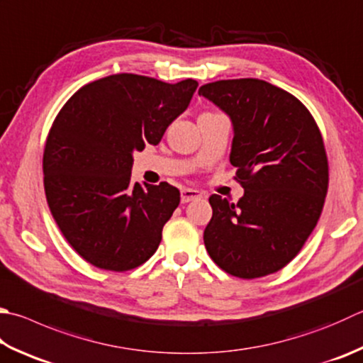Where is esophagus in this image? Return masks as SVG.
<instances>
[{"label":"esophagus","mask_w":363,"mask_h":363,"mask_svg":"<svg viewBox=\"0 0 363 363\" xmlns=\"http://www.w3.org/2000/svg\"><path fill=\"white\" fill-rule=\"evenodd\" d=\"M201 196H202V194L199 193V191L191 189V188H184V189H182V203H188V202H191V201L199 199Z\"/></svg>","instance_id":"1"}]
</instances>
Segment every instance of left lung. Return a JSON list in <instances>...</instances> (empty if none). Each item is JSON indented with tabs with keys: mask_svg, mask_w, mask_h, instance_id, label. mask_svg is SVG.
Segmentation results:
<instances>
[{
	"mask_svg": "<svg viewBox=\"0 0 363 363\" xmlns=\"http://www.w3.org/2000/svg\"><path fill=\"white\" fill-rule=\"evenodd\" d=\"M199 96L232 123L229 160L245 189L237 203L210 196L205 248L238 278L278 272L298 255L324 207L329 166L323 135L302 102L265 80H218L202 85Z\"/></svg>",
	"mask_w": 363,
	"mask_h": 363,
	"instance_id": "1",
	"label": "left lung"
}]
</instances>
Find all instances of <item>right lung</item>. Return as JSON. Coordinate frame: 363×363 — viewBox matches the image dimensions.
<instances>
[{
  "instance_id": "obj_1",
  "label": "right lung",
  "mask_w": 363,
  "mask_h": 363,
  "mask_svg": "<svg viewBox=\"0 0 363 363\" xmlns=\"http://www.w3.org/2000/svg\"><path fill=\"white\" fill-rule=\"evenodd\" d=\"M197 85L107 75L74 93L55 118L44 150L45 196L61 234L86 262L125 272L158 250L180 191L133 183V153L160 143Z\"/></svg>"
}]
</instances>
